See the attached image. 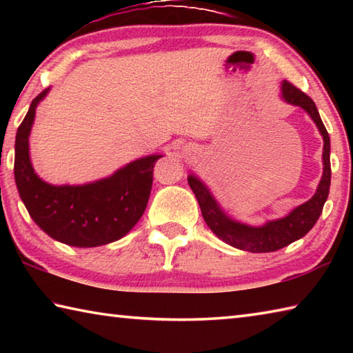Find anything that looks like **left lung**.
I'll return each instance as SVG.
<instances>
[{
    "instance_id": "1",
    "label": "left lung",
    "mask_w": 353,
    "mask_h": 353,
    "mask_svg": "<svg viewBox=\"0 0 353 353\" xmlns=\"http://www.w3.org/2000/svg\"><path fill=\"white\" fill-rule=\"evenodd\" d=\"M282 98L286 103L302 107L312 117L319 129L322 139H324V152H322L324 172H322L318 190H316L312 199L296 207L285 218L268 221L261 227H252L238 223V221L227 216L221 210L218 202L214 201L205 185L196 176H188L190 187L199 202L202 216H204V221L210 227V230L219 240H223L224 243L236 249L248 250V252H274V250L282 249L294 243L299 238L305 236L316 224V221L319 219L322 208H324L327 201L328 190H330V137H328L324 123H322L319 117V112L316 109V104L312 98L307 97L305 93L299 90L297 87L292 85L288 81L282 82Z\"/></svg>"
}]
</instances>
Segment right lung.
<instances>
[{
  "label": "right lung",
  "mask_w": 353,
  "mask_h": 353,
  "mask_svg": "<svg viewBox=\"0 0 353 353\" xmlns=\"http://www.w3.org/2000/svg\"><path fill=\"white\" fill-rule=\"evenodd\" d=\"M50 88L34 98L15 137L14 174L23 204L34 223L54 240L76 248H97L119 240L145 213L154 165L162 155L134 160L110 177L85 185H51L35 174L29 134L35 109Z\"/></svg>",
  "instance_id": "add662e5"
}]
</instances>
